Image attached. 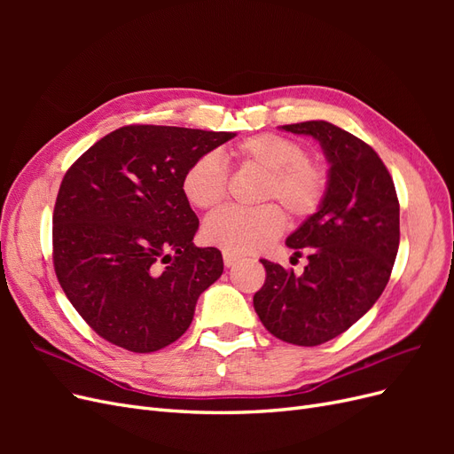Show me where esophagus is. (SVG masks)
<instances>
[{
    "mask_svg": "<svg viewBox=\"0 0 454 454\" xmlns=\"http://www.w3.org/2000/svg\"><path fill=\"white\" fill-rule=\"evenodd\" d=\"M240 259H242L240 255H235V254L223 252V263H225V267H235Z\"/></svg>",
    "mask_w": 454,
    "mask_h": 454,
    "instance_id": "obj_1",
    "label": "esophagus"
}]
</instances>
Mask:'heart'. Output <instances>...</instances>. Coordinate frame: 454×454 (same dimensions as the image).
I'll use <instances>...</instances> for the list:
<instances>
[{
	"label": "heart",
	"mask_w": 454,
	"mask_h": 454,
	"mask_svg": "<svg viewBox=\"0 0 454 454\" xmlns=\"http://www.w3.org/2000/svg\"><path fill=\"white\" fill-rule=\"evenodd\" d=\"M232 157L240 167L263 174L259 202H277L295 219L320 208L327 189V174L320 162L309 159L303 144L278 134H257L242 140ZM182 189L199 210H212L225 199L227 172L215 153H204L189 164ZM286 219L274 204L255 210L223 208L204 222V239L229 254L263 250L284 231Z\"/></svg>",
	"instance_id": "b5f03b06"
}]
</instances>
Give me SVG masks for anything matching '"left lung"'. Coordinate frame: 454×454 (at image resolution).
Wrapping results in <instances>:
<instances>
[{"mask_svg": "<svg viewBox=\"0 0 454 454\" xmlns=\"http://www.w3.org/2000/svg\"><path fill=\"white\" fill-rule=\"evenodd\" d=\"M320 144L327 189L320 208L290 237L287 248L309 254L301 277L261 259L267 280L254 309L269 332L299 347L340 335L377 303L400 246V202L373 147L327 121L280 127Z\"/></svg>", "mask_w": 454, "mask_h": 454, "instance_id": "8db88e82", "label": "left lung"}]
</instances>
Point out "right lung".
Listing matches in <instances>:
<instances>
[{"label":"right lung","instance_id":"right-lung-1","mask_svg":"<svg viewBox=\"0 0 454 454\" xmlns=\"http://www.w3.org/2000/svg\"><path fill=\"white\" fill-rule=\"evenodd\" d=\"M235 136L130 125L104 136L66 172L52 215L54 270L81 318L106 340L155 352L193 322L223 257L193 244L199 217L182 177Z\"/></svg>","mask_w":454,"mask_h":454}]
</instances>
